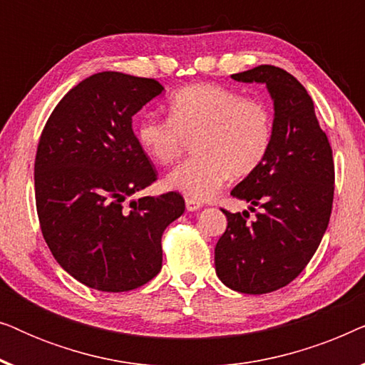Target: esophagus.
<instances>
[{
  "label": "esophagus",
  "instance_id": "1",
  "mask_svg": "<svg viewBox=\"0 0 365 365\" xmlns=\"http://www.w3.org/2000/svg\"><path fill=\"white\" fill-rule=\"evenodd\" d=\"M202 207V204L201 202H197V201H192V199H189V197H186V209L189 212H194V211H199V209Z\"/></svg>",
  "mask_w": 365,
  "mask_h": 365
}]
</instances>
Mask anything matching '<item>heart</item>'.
<instances>
[{
    "label": "heart",
    "instance_id": "b5f03b06",
    "mask_svg": "<svg viewBox=\"0 0 365 365\" xmlns=\"http://www.w3.org/2000/svg\"><path fill=\"white\" fill-rule=\"evenodd\" d=\"M169 118L149 114L134 129L136 141L154 163L169 164L192 139V158L164 179L168 189L192 201H207L231 176L244 178L261 166L272 143V114L261 99L234 89L196 83L169 98Z\"/></svg>",
    "mask_w": 365,
    "mask_h": 365
}]
</instances>
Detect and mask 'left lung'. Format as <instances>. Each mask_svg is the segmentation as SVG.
<instances>
[{"label":"left lung","mask_w":365,"mask_h":365,"mask_svg":"<svg viewBox=\"0 0 365 365\" xmlns=\"http://www.w3.org/2000/svg\"><path fill=\"white\" fill-rule=\"evenodd\" d=\"M266 84L274 103L267 156L231 194L251 204L227 212L226 231L214 249L216 274L232 291L267 294L294 281L326 232L334 199L332 149L319 126L314 103L292 74L271 64L231 76Z\"/></svg>","instance_id":"8db88e82"}]
</instances>
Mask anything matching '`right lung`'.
Segmentation results:
<instances>
[{"instance_id":"add662e5","label":"right lung","mask_w":365,"mask_h":365,"mask_svg":"<svg viewBox=\"0 0 365 365\" xmlns=\"http://www.w3.org/2000/svg\"><path fill=\"white\" fill-rule=\"evenodd\" d=\"M164 88L118 71L76 84L54 108L34 161L43 237L59 266L84 286L124 292L163 267L161 236L184 212L178 192L124 202L156 181L133 116Z\"/></svg>"}]
</instances>
